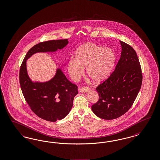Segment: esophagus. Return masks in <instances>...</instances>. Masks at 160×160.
Listing matches in <instances>:
<instances>
[{
  "mask_svg": "<svg viewBox=\"0 0 160 160\" xmlns=\"http://www.w3.org/2000/svg\"><path fill=\"white\" fill-rule=\"evenodd\" d=\"M79 91L81 93H83V92H86L88 91L89 90V88H87V87H82V88H80L78 89Z\"/></svg>",
  "mask_w": 160,
  "mask_h": 160,
  "instance_id": "obj_1",
  "label": "esophagus"
}]
</instances>
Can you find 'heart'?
<instances>
[{"label":"heart","mask_w":160,"mask_h":160,"mask_svg":"<svg viewBox=\"0 0 160 160\" xmlns=\"http://www.w3.org/2000/svg\"><path fill=\"white\" fill-rule=\"evenodd\" d=\"M116 59V54L112 48L86 43L77 48L76 58L69 59V74L72 80H77L83 74L86 67L87 75L93 82H101L111 74Z\"/></svg>","instance_id":"1"}]
</instances>
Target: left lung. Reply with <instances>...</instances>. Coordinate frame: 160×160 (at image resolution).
<instances>
[{"mask_svg": "<svg viewBox=\"0 0 160 160\" xmlns=\"http://www.w3.org/2000/svg\"><path fill=\"white\" fill-rule=\"evenodd\" d=\"M121 58L114 71L96 88L98 102L92 106L93 113L101 119L112 120L128 111L137 97L142 83V74L134 48L120 41Z\"/></svg>", "mask_w": 160, "mask_h": 160, "instance_id": "1", "label": "left lung"}]
</instances>
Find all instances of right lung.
I'll list each match as a JSON object with an SVG mask.
<instances>
[{
  "mask_svg": "<svg viewBox=\"0 0 160 160\" xmlns=\"http://www.w3.org/2000/svg\"><path fill=\"white\" fill-rule=\"evenodd\" d=\"M68 39L51 40L40 42L28 52L20 69V84L23 96L33 113L40 118L56 122L67 116L78 94L77 86L70 82L60 68L45 82H33L28 75L26 61L37 53L56 52L63 49Z\"/></svg>",
  "mask_w": 160,
  "mask_h": 160,
  "instance_id": "add662e5",
  "label": "right lung"
}]
</instances>
